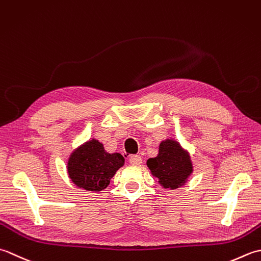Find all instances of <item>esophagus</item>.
Returning <instances> with one entry per match:
<instances>
[{"instance_id":"34e87169","label":"esophagus","mask_w":261,"mask_h":261,"mask_svg":"<svg viewBox=\"0 0 261 261\" xmlns=\"http://www.w3.org/2000/svg\"><path fill=\"white\" fill-rule=\"evenodd\" d=\"M129 163L133 164V166H140L142 163V158L140 155H133L129 159Z\"/></svg>"}]
</instances>
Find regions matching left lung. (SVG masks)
Masks as SVG:
<instances>
[{"label":"left lung","mask_w":261,"mask_h":261,"mask_svg":"<svg viewBox=\"0 0 261 261\" xmlns=\"http://www.w3.org/2000/svg\"><path fill=\"white\" fill-rule=\"evenodd\" d=\"M146 164L159 185L170 190L182 187L194 172L190 153L172 137L160 143L158 155L148 159Z\"/></svg>","instance_id":"8db88e82"}]
</instances>
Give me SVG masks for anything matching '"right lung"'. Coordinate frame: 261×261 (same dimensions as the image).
Listing matches in <instances>:
<instances>
[{"instance_id":"right-lung-1","label":"right lung","mask_w":261,"mask_h":261,"mask_svg":"<svg viewBox=\"0 0 261 261\" xmlns=\"http://www.w3.org/2000/svg\"><path fill=\"white\" fill-rule=\"evenodd\" d=\"M120 153H109L101 142L89 140L77 146L67 160V174L72 182L87 191H101L108 187L117 170L124 166Z\"/></svg>"}]
</instances>
